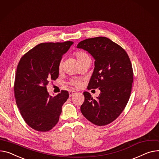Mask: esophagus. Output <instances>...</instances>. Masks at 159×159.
Listing matches in <instances>:
<instances>
[{
    "mask_svg": "<svg viewBox=\"0 0 159 159\" xmlns=\"http://www.w3.org/2000/svg\"><path fill=\"white\" fill-rule=\"evenodd\" d=\"M76 93V91H74V90H70V91H69V95H70V97H72L73 95L75 94Z\"/></svg>",
    "mask_w": 159,
    "mask_h": 159,
    "instance_id": "obj_1",
    "label": "esophagus"
}]
</instances>
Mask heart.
<instances>
[{
  "label": "heart",
  "mask_w": 159,
  "mask_h": 159,
  "mask_svg": "<svg viewBox=\"0 0 159 159\" xmlns=\"http://www.w3.org/2000/svg\"><path fill=\"white\" fill-rule=\"evenodd\" d=\"M75 56L79 62H81L82 60L85 59L86 58L89 57L86 53H84L83 52H80V51L75 52ZM61 67H62V62H60L59 65V68L61 69ZM70 84H71V85L75 86V87H79L80 86V81L78 79H73L70 81Z\"/></svg>",
  "instance_id": "1"
}]
</instances>
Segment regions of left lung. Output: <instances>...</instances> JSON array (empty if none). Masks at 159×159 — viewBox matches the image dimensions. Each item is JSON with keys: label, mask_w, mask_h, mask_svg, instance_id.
I'll return each mask as SVG.
<instances>
[{"label": "left lung", "mask_w": 159, "mask_h": 159, "mask_svg": "<svg viewBox=\"0 0 159 159\" xmlns=\"http://www.w3.org/2000/svg\"><path fill=\"white\" fill-rule=\"evenodd\" d=\"M77 48L88 51L95 59L88 89L100 91L97 99L84 92L81 112L94 125H107L121 114L130 98L134 75L131 61L121 47L105 37L83 40Z\"/></svg>", "instance_id": "obj_1"}]
</instances>
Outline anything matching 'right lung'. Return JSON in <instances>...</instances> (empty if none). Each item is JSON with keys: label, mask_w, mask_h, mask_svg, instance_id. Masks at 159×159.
<instances>
[{"label": "right lung", "mask_w": 159, "mask_h": 159, "mask_svg": "<svg viewBox=\"0 0 159 159\" xmlns=\"http://www.w3.org/2000/svg\"><path fill=\"white\" fill-rule=\"evenodd\" d=\"M73 41L40 43L20 59L14 91L17 106L26 123L35 130L47 132L57 123L62 105L69 97L62 90L50 96L47 86L59 77V65Z\"/></svg>", "instance_id": "right-lung-1"}]
</instances>
